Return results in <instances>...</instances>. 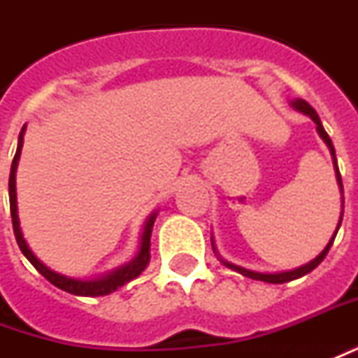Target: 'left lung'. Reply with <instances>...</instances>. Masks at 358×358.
I'll return each instance as SVG.
<instances>
[{
  "label": "left lung",
  "instance_id": "obj_1",
  "mask_svg": "<svg viewBox=\"0 0 358 358\" xmlns=\"http://www.w3.org/2000/svg\"><path fill=\"white\" fill-rule=\"evenodd\" d=\"M292 106L299 110V112H302V114H306V116H310V118L314 120V124H316V127H318L320 137H322V139L326 141V145L329 147V151H331V157H334V164H336L337 182H339V186H341V192H343V184H341V174H339V169H337V161H336V149H334V143H331V139H329V136L326 134V129H324V126H322V122H320L318 114H316V110L312 108V106H310L306 101H302V99H296V101L292 102ZM339 227H341V219H339V224H337V231H339ZM337 231H336V234H337ZM334 240H336V236L329 240V244H327L326 248H324V252H322V254H320L316 259H312L310 264L299 267V269H292V271H285V273H256V271H250V269H244V267L234 266V264H229V262H222V264H224L227 267H231V269H234V271L242 273L244 277L256 279V281H266V283H287V281L299 279V277H302V275L310 273L312 269H316V267L322 264V259L326 257V254L329 252V248H331Z\"/></svg>",
  "mask_w": 358,
  "mask_h": 358
}]
</instances>
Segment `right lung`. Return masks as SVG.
Returning <instances> with one entry per match:
<instances>
[{
    "instance_id": "1",
    "label": "right lung",
    "mask_w": 358,
    "mask_h": 358,
    "mask_svg": "<svg viewBox=\"0 0 358 358\" xmlns=\"http://www.w3.org/2000/svg\"><path fill=\"white\" fill-rule=\"evenodd\" d=\"M22 134H24V127L21 129V136H19V145H17V153L13 157V162H11V174H9V207H11V221H13V232H15V238H17V244H19V248L24 254V257L31 262L32 266L36 267V271L40 275H44L46 279H48L50 283L56 285L57 289H62V291L71 292V294H77V296H102V294H108V292L116 291L118 287L122 285H126L127 281H131V279H136L137 275L143 271L147 264H149V248H151V231H153V222L157 213H153L149 217V221L145 224V231L143 236H141V250H139V254L137 257L131 262V264H127L118 271H114V273L106 275V277H102V279H94V281H81V279H69L66 275H59L56 271H52L48 267L44 266L42 262H40L38 257L34 256L31 252V248L27 246V242L22 238V232L19 229V215H17V192H15V172H17V162H19V157H21V147H22Z\"/></svg>"
}]
</instances>
